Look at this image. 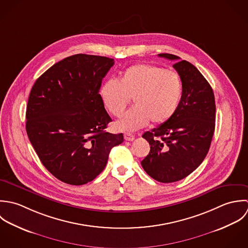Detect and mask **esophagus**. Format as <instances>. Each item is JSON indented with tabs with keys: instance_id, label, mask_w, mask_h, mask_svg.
<instances>
[{
	"instance_id": "obj_1",
	"label": "esophagus",
	"mask_w": 248,
	"mask_h": 248,
	"mask_svg": "<svg viewBox=\"0 0 248 248\" xmlns=\"http://www.w3.org/2000/svg\"><path fill=\"white\" fill-rule=\"evenodd\" d=\"M124 140L125 141H133L135 139V136L131 133H124Z\"/></svg>"
}]
</instances>
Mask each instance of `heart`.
Wrapping results in <instances>:
<instances>
[{
    "instance_id": "heart-1",
    "label": "heart",
    "mask_w": 248,
    "mask_h": 248,
    "mask_svg": "<svg viewBox=\"0 0 248 248\" xmlns=\"http://www.w3.org/2000/svg\"><path fill=\"white\" fill-rule=\"evenodd\" d=\"M183 92L179 75L151 64H135L124 71L120 79H108L100 87L105 108L120 117L133 99L134 107L117 123L120 130L134 131L149 124H161L178 108Z\"/></svg>"
}]
</instances>
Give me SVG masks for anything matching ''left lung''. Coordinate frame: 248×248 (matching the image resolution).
Masks as SVG:
<instances>
[{"instance_id":"left-lung-1","label":"left lung","mask_w":248,"mask_h":248,"mask_svg":"<svg viewBox=\"0 0 248 248\" xmlns=\"http://www.w3.org/2000/svg\"><path fill=\"white\" fill-rule=\"evenodd\" d=\"M158 55L176 61L172 66L183 92L172 117L143 134L150 151L141 164L153 179L171 183L191 174L206 157L215 131L216 103L211 85L193 64L174 54Z\"/></svg>"}]
</instances>
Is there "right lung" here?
I'll return each instance as SVG.
<instances>
[{
	"label": "right lung",
	"mask_w": 248,
	"mask_h": 248,
	"mask_svg": "<svg viewBox=\"0 0 248 248\" xmlns=\"http://www.w3.org/2000/svg\"><path fill=\"white\" fill-rule=\"evenodd\" d=\"M114 59L75 54L52 65L33 84L27 106L26 130L40 161L70 185L95 179L123 133L105 131L112 122L99 90Z\"/></svg>",
	"instance_id": "1"
}]
</instances>
